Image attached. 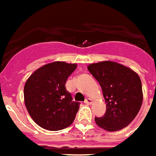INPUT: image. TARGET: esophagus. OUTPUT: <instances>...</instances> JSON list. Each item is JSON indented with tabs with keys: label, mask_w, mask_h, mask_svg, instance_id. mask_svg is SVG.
Masks as SVG:
<instances>
[{
	"label": "esophagus",
	"mask_w": 156,
	"mask_h": 156,
	"mask_svg": "<svg viewBox=\"0 0 156 156\" xmlns=\"http://www.w3.org/2000/svg\"><path fill=\"white\" fill-rule=\"evenodd\" d=\"M92 101H92L90 98H86V101H85V103L87 105H90L92 103Z\"/></svg>",
	"instance_id": "1"
}]
</instances>
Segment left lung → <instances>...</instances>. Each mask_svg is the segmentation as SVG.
Returning <instances> with one entry per match:
<instances>
[{"mask_svg": "<svg viewBox=\"0 0 156 156\" xmlns=\"http://www.w3.org/2000/svg\"><path fill=\"white\" fill-rule=\"evenodd\" d=\"M87 69L101 86L106 104L104 116L96 125L107 131H117L131 123L143 101L140 78L136 71L115 61L90 64Z\"/></svg>", "mask_w": 156, "mask_h": 156, "instance_id": "left-lung-1", "label": "left lung"}]
</instances>
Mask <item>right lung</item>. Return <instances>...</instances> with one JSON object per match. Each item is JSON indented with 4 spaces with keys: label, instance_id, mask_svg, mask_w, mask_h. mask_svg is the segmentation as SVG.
<instances>
[{
    "label": "right lung",
    "instance_id": "right-lung-1",
    "mask_svg": "<svg viewBox=\"0 0 156 156\" xmlns=\"http://www.w3.org/2000/svg\"><path fill=\"white\" fill-rule=\"evenodd\" d=\"M76 63L54 61L35 70L24 86V102L32 120L43 129L55 131L73 123L80 103L66 89Z\"/></svg>",
    "mask_w": 156,
    "mask_h": 156
}]
</instances>
